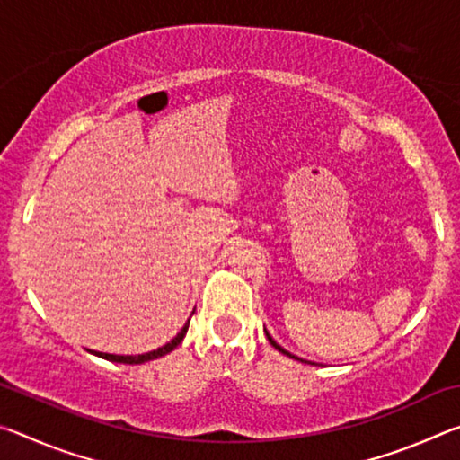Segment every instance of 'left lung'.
Segmentation results:
<instances>
[{
	"label": "left lung",
	"mask_w": 460,
	"mask_h": 460,
	"mask_svg": "<svg viewBox=\"0 0 460 460\" xmlns=\"http://www.w3.org/2000/svg\"><path fill=\"white\" fill-rule=\"evenodd\" d=\"M266 337H268V341H270V342H271V347H276V349H278V351H279V353H284V355H288V357H292V359H298V357H294V355H292V353H288V351H286V349H282V347H279V345H278V342H276V341H274V339H271V337H270V334H268V332H266ZM300 361H302V359H300Z\"/></svg>",
	"instance_id": "left-lung-1"
}]
</instances>
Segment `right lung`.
Instances as JSON below:
<instances>
[{
	"instance_id": "right-lung-1",
	"label": "right lung",
	"mask_w": 460,
	"mask_h": 460,
	"mask_svg": "<svg viewBox=\"0 0 460 460\" xmlns=\"http://www.w3.org/2000/svg\"><path fill=\"white\" fill-rule=\"evenodd\" d=\"M190 323V321H189ZM189 323H186L184 326H182V331L176 334V337L170 341V342H166L164 347H158L155 349V351H150V353H144V355H109V353H97V351H93L95 353L97 357H101V359H107V361H115V363H129V365H137V363H146V361H152V359H158V357H162V355H166V353H170V351H174V349L181 345V341L184 339V334H186V331H189Z\"/></svg>"
}]
</instances>
